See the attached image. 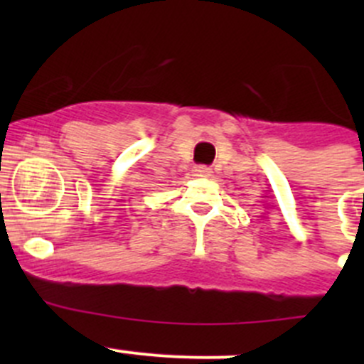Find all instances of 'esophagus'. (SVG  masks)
Here are the masks:
<instances>
[{
	"instance_id": "34e87169",
	"label": "esophagus",
	"mask_w": 364,
	"mask_h": 364,
	"mask_svg": "<svg viewBox=\"0 0 364 364\" xmlns=\"http://www.w3.org/2000/svg\"><path fill=\"white\" fill-rule=\"evenodd\" d=\"M193 172H196V176H200V178H209V176H213L211 167H208V165H197V167L193 168Z\"/></svg>"
}]
</instances>
